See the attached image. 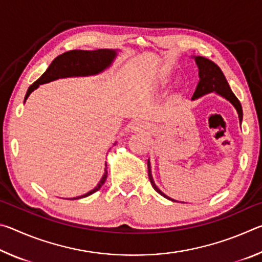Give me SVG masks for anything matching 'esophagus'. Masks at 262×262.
<instances>
[{
  "label": "esophagus",
  "instance_id": "1",
  "mask_svg": "<svg viewBox=\"0 0 262 262\" xmlns=\"http://www.w3.org/2000/svg\"><path fill=\"white\" fill-rule=\"evenodd\" d=\"M132 128H133V130H135V132L148 129L147 125H144V123H142V122H135L134 125H133V127H132Z\"/></svg>",
  "mask_w": 262,
  "mask_h": 262
}]
</instances>
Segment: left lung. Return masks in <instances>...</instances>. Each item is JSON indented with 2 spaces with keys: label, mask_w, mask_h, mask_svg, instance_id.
<instances>
[{
  "label": "left lung",
  "mask_w": 262,
  "mask_h": 262,
  "mask_svg": "<svg viewBox=\"0 0 262 262\" xmlns=\"http://www.w3.org/2000/svg\"><path fill=\"white\" fill-rule=\"evenodd\" d=\"M194 59L199 68V77H200V81H199L198 86L195 89L192 100L200 98V97L210 94V92H216L217 95H220L223 97V98L229 100L230 103L234 106V108L237 110V113H238L239 122L242 123L243 108H242L241 101L238 100L237 97L234 96V94L231 91V88H230L227 78H225L224 74L222 73L221 68L216 63H214V62L210 61L209 59H206V57L203 56H194ZM148 174H149L150 183H151V186L157 193L163 195L164 198L168 199V200L176 201L173 199L168 198L167 195L164 194L162 190L157 187L156 184H155L152 174H151V165H150V161H148Z\"/></svg>",
  "instance_id": "obj_1"
}]
</instances>
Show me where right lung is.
<instances>
[{
    "label": "right lung",
    "mask_w": 262,
    "mask_h": 262,
    "mask_svg": "<svg viewBox=\"0 0 262 262\" xmlns=\"http://www.w3.org/2000/svg\"><path fill=\"white\" fill-rule=\"evenodd\" d=\"M117 56V51L114 50H97V51H82V50H74L66 52L63 54L59 55L52 61L50 67L43 73L32 85H30L28 92H26L24 103L28 99V97L35 89L39 88L41 84L55 81L59 78L64 77H75V76H91V75H97L104 72L106 68H108L112 64L113 60ZM107 166L105 163V172L103 178L100 179L98 185L96 187L88 192L86 194L81 195V196L73 198L72 200L76 199L85 198L89 195L97 192L101 186L104 185L106 178H107Z\"/></svg>",
    "instance_id": "obj_1"
}]
</instances>
